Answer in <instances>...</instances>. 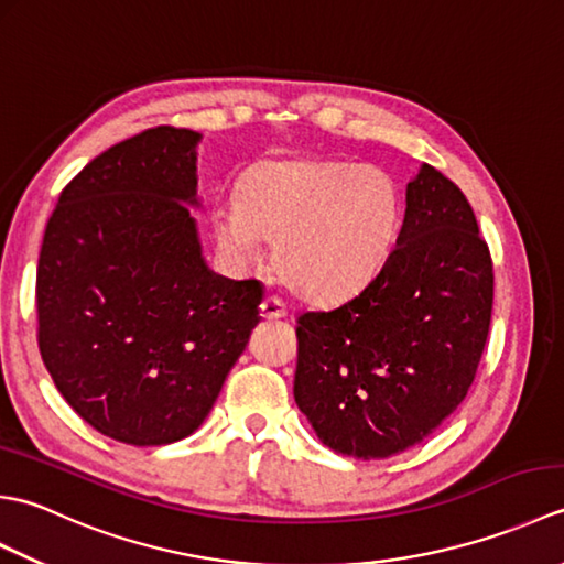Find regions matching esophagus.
<instances>
[{
	"mask_svg": "<svg viewBox=\"0 0 564 564\" xmlns=\"http://www.w3.org/2000/svg\"><path fill=\"white\" fill-rule=\"evenodd\" d=\"M285 313H289V310H285L281 297H275V295L263 297V303H261V315L263 317H267V319H279V317H285Z\"/></svg>",
	"mask_w": 564,
	"mask_h": 564,
	"instance_id": "34e87169",
	"label": "esophagus"
}]
</instances>
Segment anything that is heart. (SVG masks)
<instances>
[{
	"instance_id": "1",
	"label": "heart",
	"mask_w": 564,
	"mask_h": 564,
	"mask_svg": "<svg viewBox=\"0 0 564 564\" xmlns=\"http://www.w3.org/2000/svg\"><path fill=\"white\" fill-rule=\"evenodd\" d=\"M402 200L394 178L373 164L285 160L247 176L239 203L213 213L220 251L249 267L261 237L293 293L339 303L376 279L400 232Z\"/></svg>"
}]
</instances>
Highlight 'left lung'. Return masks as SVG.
<instances>
[{
    "label": "left lung",
    "mask_w": 564,
    "mask_h": 564,
    "mask_svg": "<svg viewBox=\"0 0 564 564\" xmlns=\"http://www.w3.org/2000/svg\"><path fill=\"white\" fill-rule=\"evenodd\" d=\"M492 301V257L470 203L422 164L376 279L297 317L293 394L319 441L364 460L422 443L473 386Z\"/></svg>",
    "instance_id": "1"
}]
</instances>
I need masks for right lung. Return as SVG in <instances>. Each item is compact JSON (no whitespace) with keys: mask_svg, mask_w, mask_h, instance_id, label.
<instances>
[{"mask_svg":"<svg viewBox=\"0 0 564 564\" xmlns=\"http://www.w3.org/2000/svg\"><path fill=\"white\" fill-rule=\"evenodd\" d=\"M198 140L160 126L101 152L43 235V364L84 422L130 446L194 434L259 325L261 283L223 279L200 254Z\"/></svg>","mask_w":564,"mask_h":564,"instance_id":"right-lung-1","label":"right lung"}]
</instances>
